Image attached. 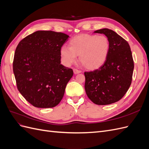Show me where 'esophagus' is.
Masks as SVG:
<instances>
[{
	"instance_id": "1",
	"label": "esophagus",
	"mask_w": 149,
	"mask_h": 149,
	"mask_svg": "<svg viewBox=\"0 0 149 149\" xmlns=\"http://www.w3.org/2000/svg\"><path fill=\"white\" fill-rule=\"evenodd\" d=\"M73 72H74V74H78V73H80L81 72V71L79 70L76 69V68H74L73 69Z\"/></svg>"
}]
</instances>
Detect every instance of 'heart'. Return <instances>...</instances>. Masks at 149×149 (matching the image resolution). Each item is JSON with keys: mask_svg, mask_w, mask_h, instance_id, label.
<instances>
[{"mask_svg": "<svg viewBox=\"0 0 149 149\" xmlns=\"http://www.w3.org/2000/svg\"><path fill=\"white\" fill-rule=\"evenodd\" d=\"M110 43L104 35L84 34L74 37L70 41V47L63 46L60 54L63 63L70 66L77 60L89 70L101 66L109 55Z\"/></svg>", "mask_w": 149, "mask_h": 149, "instance_id": "obj_1", "label": "heart"}]
</instances>
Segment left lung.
Segmentation results:
<instances>
[{
    "instance_id": "1",
    "label": "left lung",
    "mask_w": 149,
    "mask_h": 149,
    "mask_svg": "<svg viewBox=\"0 0 149 149\" xmlns=\"http://www.w3.org/2000/svg\"><path fill=\"white\" fill-rule=\"evenodd\" d=\"M110 43L107 60L98 69L84 72L85 91L97 105H107L121 100L132 83L134 60L128 42L113 30L102 29Z\"/></svg>"
}]
</instances>
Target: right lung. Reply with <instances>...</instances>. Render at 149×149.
Segmentation results:
<instances>
[{
  "label": "right lung",
  "mask_w": 149,
  "mask_h": 149,
  "mask_svg": "<svg viewBox=\"0 0 149 149\" xmlns=\"http://www.w3.org/2000/svg\"><path fill=\"white\" fill-rule=\"evenodd\" d=\"M69 36L53 31H37L18 44L13 61L17 87L25 100L39 108L57 106L73 75L62 65L60 49Z\"/></svg>",
  "instance_id": "obj_1"
}]
</instances>
